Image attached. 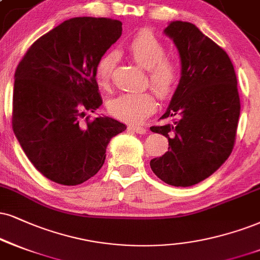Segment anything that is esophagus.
Instances as JSON below:
<instances>
[{"label":"esophagus","instance_id":"1","mask_svg":"<svg viewBox=\"0 0 260 260\" xmlns=\"http://www.w3.org/2000/svg\"><path fill=\"white\" fill-rule=\"evenodd\" d=\"M129 129L135 131V133H137V134H141V135L146 134V127L140 126V125H130Z\"/></svg>","mask_w":260,"mask_h":260}]
</instances>
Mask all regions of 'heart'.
<instances>
[{
	"mask_svg": "<svg viewBox=\"0 0 260 260\" xmlns=\"http://www.w3.org/2000/svg\"><path fill=\"white\" fill-rule=\"evenodd\" d=\"M127 52L134 61L148 71L150 85L160 96H168L174 91L179 78V66L166 57V47L152 32L140 31L127 44ZM117 63L113 52L106 53L95 67L96 81L102 86L107 85ZM155 96L150 91L121 92L108 101V111L113 117L124 121L140 123L155 110Z\"/></svg>",
	"mask_w": 260,
	"mask_h": 260,
	"instance_id": "b5f03b06",
	"label": "heart"
}]
</instances>
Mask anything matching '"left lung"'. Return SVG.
Segmentation results:
<instances>
[{
    "label": "left lung",
    "instance_id": "8db88e82",
    "mask_svg": "<svg viewBox=\"0 0 260 260\" xmlns=\"http://www.w3.org/2000/svg\"><path fill=\"white\" fill-rule=\"evenodd\" d=\"M164 34L178 50L181 78L160 118L170 121L150 127L168 137L169 150L149 164L165 183L190 187L232 153L240 117L238 81L228 54L194 24L171 21Z\"/></svg>",
    "mask_w": 260,
    "mask_h": 260
}]
</instances>
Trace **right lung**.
<instances>
[{"mask_svg": "<svg viewBox=\"0 0 260 260\" xmlns=\"http://www.w3.org/2000/svg\"><path fill=\"white\" fill-rule=\"evenodd\" d=\"M120 36L119 20L72 18L38 38L17 67L13 131L55 183L77 185L98 174L110 141L126 129L111 117H86L102 105L96 63Z\"/></svg>", "mask_w": 260, "mask_h": 260, "instance_id": "right-lung-1", "label": "right lung"}]
</instances>
